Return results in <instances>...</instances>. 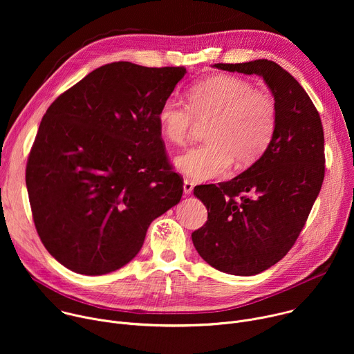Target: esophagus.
Instances as JSON below:
<instances>
[{"instance_id":"1","label":"esophagus","mask_w":354,"mask_h":354,"mask_svg":"<svg viewBox=\"0 0 354 354\" xmlns=\"http://www.w3.org/2000/svg\"><path fill=\"white\" fill-rule=\"evenodd\" d=\"M193 186H194V183H193L192 180L185 179V180H183V193H185V194H190V193L193 192Z\"/></svg>"}]
</instances>
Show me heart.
I'll return each mask as SVG.
<instances>
[{"label": "heart", "instance_id": "1", "mask_svg": "<svg viewBox=\"0 0 354 354\" xmlns=\"http://www.w3.org/2000/svg\"><path fill=\"white\" fill-rule=\"evenodd\" d=\"M189 105L167 97L158 111V126L172 144L187 141L197 123H207L205 144L174 158V167L194 180L225 175L254 164L269 147L277 126L272 95L234 75H214L187 91Z\"/></svg>", "mask_w": 354, "mask_h": 354}]
</instances>
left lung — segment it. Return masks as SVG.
<instances>
[{
  "mask_svg": "<svg viewBox=\"0 0 354 354\" xmlns=\"http://www.w3.org/2000/svg\"><path fill=\"white\" fill-rule=\"evenodd\" d=\"M213 67L262 77L277 106L276 131L255 164L193 190L210 210L192 234L198 255L220 272L254 276L286 257L310 216L325 175L324 129L308 93L274 62Z\"/></svg>",
  "mask_w": 354,
  "mask_h": 354,
  "instance_id": "1",
  "label": "left lung"
}]
</instances>
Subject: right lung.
I'll list each match as a JSON object with an SVG mask.
<instances>
[{
    "mask_svg": "<svg viewBox=\"0 0 354 354\" xmlns=\"http://www.w3.org/2000/svg\"><path fill=\"white\" fill-rule=\"evenodd\" d=\"M185 67H99L43 116L26 167L36 231L57 262L86 276L127 265L149 224L178 205L158 126Z\"/></svg>",
    "mask_w": 354,
    "mask_h": 354,
    "instance_id": "right-lung-1",
    "label": "right lung"
}]
</instances>
